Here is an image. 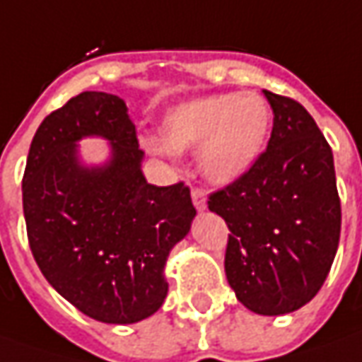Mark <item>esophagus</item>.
<instances>
[{
    "label": "esophagus",
    "instance_id": "1",
    "mask_svg": "<svg viewBox=\"0 0 362 362\" xmlns=\"http://www.w3.org/2000/svg\"><path fill=\"white\" fill-rule=\"evenodd\" d=\"M192 202H194V206H196V210H206V206H208V200H206V194L202 188H192Z\"/></svg>",
    "mask_w": 362,
    "mask_h": 362
}]
</instances>
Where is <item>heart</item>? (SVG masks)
Instances as JSON below:
<instances>
[{
	"instance_id": "heart-1",
	"label": "heart",
	"mask_w": 362,
	"mask_h": 362,
	"mask_svg": "<svg viewBox=\"0 0 362 362\" xmlns=\"http://www.w3.org/2000/svg\"><path fill=\"white\" fill-rule=\"evenodd\" d=\"M272 110L255 93H226L196 98L166 112L162 142L144 140L158 154L200 146L198 164L206 180L228 186L240 180L264 154Z\"/></svg>"
}]
</instances>
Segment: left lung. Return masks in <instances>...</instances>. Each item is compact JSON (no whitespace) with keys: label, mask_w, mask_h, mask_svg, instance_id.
<instances>
[{"label":"left lung","mask_w":362,"mask_h":362,"mask_svg":"<svg viewBox=\"0 0 362 362\" xmlns=\"http://www.w3.org/2000/svg\"><path fill=\"white\" fill-rule=\"evenodd\" d=\"M274 110L267 150L208 208L228 228L226 277L257 315H285L309 303L335 259L341 200L331 146L313 117L289 97L264 90Z\"/></svg>","instance_id":"8db88e82"}]
</instances>
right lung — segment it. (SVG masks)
Returning <instances> with one entry per match:
<instances>
[{"label":"right lung","instance_id":"add662e5","mask_svg":"<svg viewBox=\"0 0 362 362\" xmlns=\"http://www.w3.org/2000/svg\"><path fill=\"white\" fill-rule=\"evenodd\" d=\"M110 142V160L87 167L78 139ZM124 100L85 90L47 117L27 156L23 214L37 265L59 295L112 325L154 315L168 295L164 265L190 232V188L148 184Z\"/></svg>","mask_w":362,"mask_h":362}]
</instances>
